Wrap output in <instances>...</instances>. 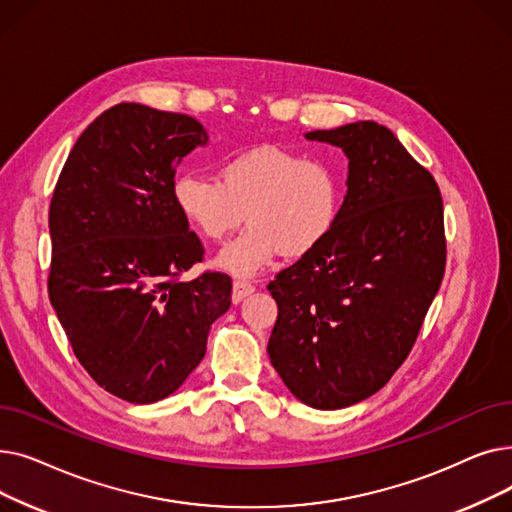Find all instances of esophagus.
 <instances>
[{
    "label": "esophagus",
    "mask_w": 512,
    "mask_h": 512,
    "mask_svg": "<svg viewBox=\"0 0 512 512\" xmlns=\"http://www.w3.org/2000/svg\"><path fill=\"white\" fill-rule=\"evenodd\" d=\"M255 290V286L247 280H234V288H232V301L234 303H240L245 297H249V294Z\"/></svg>",
    "instance_id": "obj_1"
}]
</instances>
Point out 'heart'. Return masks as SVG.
<instances>
[{
	"label": "heart",
	"mask_w": 512,
	"mask_h": 512,
	"mask_svg": "<svg viewBox=\"0 0 512 512\" xmlns=\"http://www.w3.org/2000/svg\"><path fill=\"white\" fill-rule=\"evenodd\" d=\"M172 197L186 224L207 242H220L245 220L249 230L220 255L236 276H253L280 253L301 257L334 230L342 205L340 170L326 157H305L278 145L226 155L220 180L184 172Z\"/></svg>",
	"instance_id": "obj_1"
}]
</instances>
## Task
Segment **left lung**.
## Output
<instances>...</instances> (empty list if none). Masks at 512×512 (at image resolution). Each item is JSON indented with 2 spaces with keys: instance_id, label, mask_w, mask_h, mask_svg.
Wrapping results in <instances>:
<instances>
[{
  "instance_id": "left-lung-1",
  "label": "left lung",
  "mask_w": 512,
  "mask_h": 512,
  "mask_svg": "<svg viewBox=\"0 0 512 512\" xmlns=\"http://www.w3.org/2000/svg\"><path fill=\"white\" fill-rule=\"evenodd\" d=\"M348 157L338 222L267 290L278 319L267 344L288 390L313 409L378 392L405 363L444 278L440 188L378 122L307 132Z\"/></svg>"
}]
</instances>
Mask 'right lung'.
<instances>
[{"label":"right lung","instance_id":"add662e5","mask_svg":"<svg viewBox=\"0 0 512 512\" xmlns=\"http://www.w3.org/2000/svg\"><path fill=\"white\" fill-rule=\"evenodd\" d=\"M207 143L191 116L118 103L72 147L49 205L47 292L78 363L110 394L149 405L205 357L232 280L203 261L174 197L178 161Z\"/></svg>","mask_w":512,"mask_h":512}]
</instances>
